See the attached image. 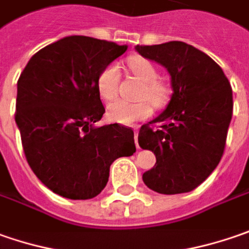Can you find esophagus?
I'll return each instance as SVG.
<instances>
[{"label": "esophagus", "instance_id": "esophagus-1", "mask_svg": "<svg viewBox=\"0 0 249 249\" xmlns=\"http://www.w3.org/2000/svg\"><path fill=\"white\" fill-rule=\"evenodd\" d=\"M134 136H135V142H136V147H139V145H138V131H134Z\"/></svg>", "mask_w": 249, "mask_h": 249}]
</instances>
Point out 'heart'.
Here are the masks:
<instances>
[{
    "mask_svg": "<svg viewBox=\"0 0 249 249\" xmlns=\"http://www.w3.org/2000/svg\"><path fill=\"white\" fill-rule=\"evenodd\" d=\"M128 68L139 81L143 82L141 92L138 94V97L143 100L135 103H129L125 100H115L108 104L107 115L114 123L132 125L152 115V107L148 104L149 103L156 108L164 107L170 100L171 89L167 82L157 78L159 72L156 65L152 61L142 57H134L128 61ZM118 83H120V71L117 65H107L104 70H102L96 81L97 92L102 96V99L104 100L114 99L117 94ZM146 100L149 102L148 104V101L145 102Z\"/></svg>",
    "mask_w": 249,
    "mask_h": 249,
    "instance_id": "b5f03b06",
    "label": "heart"
}]
</instances>
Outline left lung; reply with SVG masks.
<instances>
[{
    "mask_svg": "<svg viewBox=\"0 0 249 249\" xmlns=\"http://www.w3.org/2000/svg\"><path fill=\"white\" fill-rule=\"evenodd\" d=\"M135 49L166 67L173 86L167 108L139 129V146L156 155L143 182L159 194L189 192L211 176L223 156L232 115L231 85L209 55L184 41ZM156 124L159 128L153 130Z\"/></svg>",
    "mask_w": 249,
    "mask_h": 249,
    "instance_id": "1",
    "label": "left lung"
}]
</instances>
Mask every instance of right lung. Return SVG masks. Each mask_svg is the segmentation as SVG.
Returning <instances> with one entry per match:
<instances>
[{
  "mask_svg": "<svg viewBox=\"0 0 249 249\" xmlns=\"http://www.w3.org/2000/svg\"><path fill=\"white\" fill-rule=\"evenodd\" d=\"M126 46L70 36L37 51L18 81L17 121L23 152L46 187L68 199H90L107 185L115 159L135 153L134 131L94 126L104 114L99 73Z\"/></svg>",
  "mask_w": 249,
  "mask_h": 249,
  "instance_id": "right-lung-1",
  "label": "right lung"
}]
</instances>
